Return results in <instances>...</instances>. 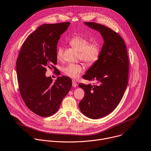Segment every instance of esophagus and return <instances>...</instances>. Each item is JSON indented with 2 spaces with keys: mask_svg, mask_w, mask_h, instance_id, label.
Segmentation results:
<instances>
[{
  "mask_svg": "<svg viewBox=\"0 0 151 151\" xmlns=\"http://www.w3.org/2000/svg\"><path fill=\"white\" fill-rule=\"evenodd\" d=\"M72 86L73 87H76L77 86V83L75 80H72Z\"/></svg>",
  "mask_w": 151,
  "mask_h": 151,
  "instance_id": "obj_1",
  "label": "esophagus"
}]
</instances>
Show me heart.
<instances>
[{
  "mask_svg": "<svg viewBox=\"0 0 151 151\" xmlns=\"http://www.w3.org/2000/svg\"><path fill=\"white\" fill-rule=\"evenodd\" d=\"M69 44L79 52L81 59L88 65L95 63L101 53V46L98 42H90V40L83 36L77 35L72 37L69 40ZM63 48L59 45L56 50L58 59L63 58ZM63 73L71 78H76L83 72V68L80 64L69 63L63 68Z\"/></svg>",
  "mask_w": 151,
  "mask_h": 151,
  "instance_id": "heart-1",
  "label": "heart"
}]
</instances>
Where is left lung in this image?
<instances>
[{
	"label": "left lung",
	"mask_w": 151,
	"mask_h": 151,
	"mask_svg": "<svg viewBox=\"0 0 151 151\" xmlns=\"http://www.w3.org/2000/svg\"><path fill=\"white\" fill-rule=\"evenodd\" d=\"M84 24L99 31L104 41L99 59L82 77L96 83L79 84L85 91L79 104L81 112L98 119L111 113L120 102L128 83L129 62L125 42L118 33L95 22Z\"/></svg>",
	"instance_id": "obj_1"
}]
</instances>
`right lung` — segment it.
<instances>
[{"label":"right lung","instance_id":"add662e5","mask_svg":"<svg viewBox=\"0 0 151 151\" xmlns=\"http://www.w3.org/2000/svg\"><path fill=\"white\" fill-rule=\"evenodd\" d=\"M69 25L65 22L40 26L23 43L17 60L21 97L27 107L41 117L56 113L72 87L68 77H59L53 82L45 75L47 68L56 70L57 44Z\"/></svg>","mask_w":151,"mask_h":151}]
</instances>
